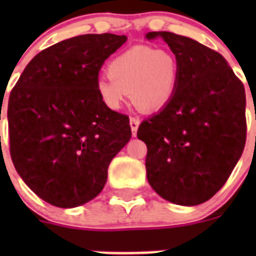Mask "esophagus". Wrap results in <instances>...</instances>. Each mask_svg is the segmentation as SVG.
Instances as JSON below:
<instances>
[{
  "label": "esophagus",
  "instance_id": "esophagus-1",
  "mask_svg": "<svg viewBox=\"0 0 256 256\" xmlns=\"http://www.w3.org/2000/svg\"><path fill=\"white\" fill-rule=\"evenodd\" d=\"M140 123H141V120H140L138 118L132 116V118H130V130H132V134H133V136H136V134H137V130H138Z\"/></svg>",
  "mask_w": 256,
  "mask_h": 256
}]
</instances>
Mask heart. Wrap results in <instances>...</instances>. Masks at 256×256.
<instances>
[{
    "mask_svg": "<svg viewBox=\"0 0 256 256\" xmlns=\"http://www.w3.org/2000/svg\"><path fill=\"white\" fill-rule=\"evenodd\" d=\"M177 61L170 54L134 46L112 58L108 76L96 82V91L108 108H120L126 97L144 112L162 108L177 82Z\"/></svg>",
    "mask_w": 256,
    "mask_h": 256,
    "instance_id": "heart-1",
    "label": "heart"
}]
</instances>
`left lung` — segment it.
Here are the masks:
<instances>
[{"instance_id":"left-lung-1","label":"left lung","mask_w":256,"mask_h":256,"mask_svg":"<svg viewBox=\"0 0 256 256\" xmlns=\"http://www.w3.org/2000/svg\"><path fill=\"white\" fill-rule=\"evenodd\" d=\"M176 56L177 82L137 137L148 146L146 174L158 195L178 205L202 204L223 187L246 142V96L226 58L198 40L150 32Z\"/></svg>"}]
</instances>
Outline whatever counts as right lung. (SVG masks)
<instances>
[{
    "label": "right lung",
    "instance_id": "add662e5",
    "mask_svg": "<svg viewBox=\"0 0 256 256\" xmlns=\"http://www.w3.org/2000/svg\"><path fill=\"white\" fill-rule=\"evenodd\" d=\"M126 40L83 34L32 58L8 97L10 155L26 186L48 204L76 208L96 198L108 168L130 140V118L96 91L106 58Z\"/></svg>",
    "mask_w": 256,
    "mask_h": 256
}]
</instances>
